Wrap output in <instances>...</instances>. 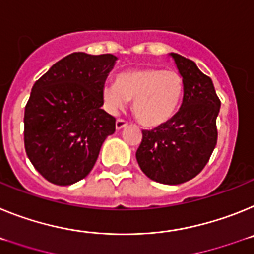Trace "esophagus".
Returning a JSON list of instances; mask_svg holds the SVG:
<instances>
[{
  "instance_id": "34e87169",
  "label": "esophagus",
  "mask_w": 254,
  "mask_h": 254,
  "mask_svg": "<svg viewBox=\"0 0 254 254\" xmlns=\"http://www.w3.org/2000/svg\"><path fill=\"white\" fill-rule=\"evenodd\" d=\"M116 129L118 130H120V129H123V127H125L127 125V123L125 120H123V119H118V120H116Z\"/></svg>"
}]
</instances>
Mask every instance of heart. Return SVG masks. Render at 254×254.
I'll return each mask as SVG.
<instances>
[{"mask_svg":"<svg viewBox=\"0 0 254 254\" xmlns=\"http://www.w3.org/2000/svg\"><path fill=\"white\" fill-rule=\"evenodd\" d=\"M184 96V80L179 72L156 67L127 70L116 75L115 83L102 87L105 109L116 115L133 100L135 118L145 127H158L174 118Z\"/></svg>","mask_w":254,"mask_h":254,"instance_id":"b5f03b06","label":"heart"}]
</instances>
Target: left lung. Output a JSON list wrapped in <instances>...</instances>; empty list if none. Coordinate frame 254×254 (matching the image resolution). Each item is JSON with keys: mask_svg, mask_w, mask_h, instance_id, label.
<instances>
[{"mask_svg": "<svg viewBox=\"0 0 254 254\" xmlns=\"http://www.w3.org/2000/svg\"><path fill=\"white\" fill-rule=\"evenodd\" d=\"M184 80V96L174 118L152 130H143L135 157L151 180L178 185L203 170L217 143L219 97L207 75L191 60L169 54Z\"/></svg>", "mask_w": 254, "mask_h": 254, "instance_id": "8db88e82", "label": "left lung"}]
</instances>
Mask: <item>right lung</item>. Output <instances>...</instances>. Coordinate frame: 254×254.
<instances>
[{
	"mask_svg": "<svg viewBox=\"0 0 254 254\" xmlns=\"http://www.w3.org/2000/svg\"><path fill=\"white\" fill-rule=\"evenodd\" d=\"M118 57L74 52L35 81L24 114L28 158L45 179L71 185L90 173L115 133L101 90Z\"/></svg>",
	"mask_w": 254,
	"mask_h": 254,
	"instance_id": "add662e5",
	"label": "right lung"
}]
</instances>
